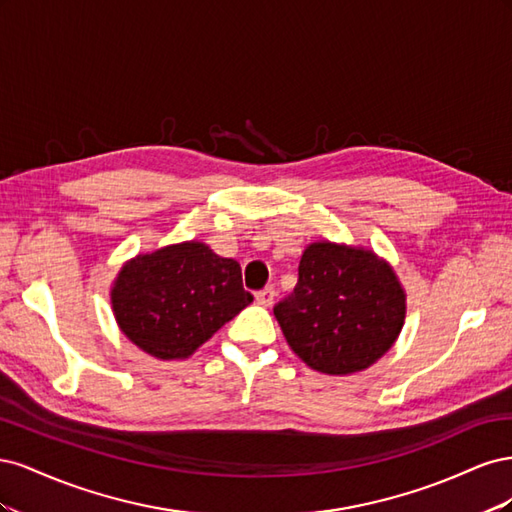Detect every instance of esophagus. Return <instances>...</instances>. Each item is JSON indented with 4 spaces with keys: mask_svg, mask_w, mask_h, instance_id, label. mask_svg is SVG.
<instances>
[{
    "mask_svg": "<svg viewBox=\"0 0 512 512\" xmlns=\"http://www.w3.org/2000/svg\"><path fill=\"white\" fill-rule=\"evenodd\" d=\"M256 301H258V305H262V307L273 305V301H275V288L267 286L265 290H260V292L256 294Z\"/></svg>",
    "mask_w": 512,
    "mask_h": 512,
    "instance_id": "obj_1",
    "label": "esophagus"
}]
</instances>
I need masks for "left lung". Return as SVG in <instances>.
Instances as JSON below:
<instances>
[{
	"mask_svg": "<svg viewBox=\"0 0 512 512\" xmlns=\"http://www.w3.org/2000/svg\"><path fill=\"white\" fill-rule=\"evenodd\" d=\"M406 290L371 247L314 241L299 284L273 314L288 346L320 374L350 376L393 348L406 322Z\"/></svg>",
	"mask_w": 512,
	"mask_h": 512,
	"instance_id": "8db88e82",
	"label": "left lung"
}]
</instances>
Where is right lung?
Here are the masks:
<instances>
[{
	"label": "right lung",
	"mask_w": 512,
	"mask_h": 512,
	"mask_svg": "<svg viewBox=\"0 0 512 512\" xmlns=\"http://www.w3.org/2000/svg\"><path fill=\"white\" fill-rule=\"evenodd\" d=\"M254 301L237 260L183 241L123 262L111 284L119 331L160 361H183Z\"/></svg>",
	"instance_id": "right-lung-1"
}]
</instances>
